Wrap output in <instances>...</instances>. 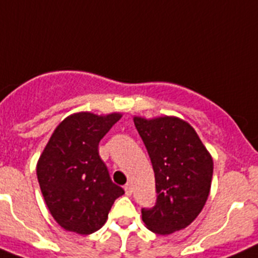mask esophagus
Here are the masks:
<instances>
[{
	"instance_id": "obj_1",
	"label": "esophagus",
	"mask_w": 258,
	"mask_h": 258,
	"mask_svg": "<svg viewBox=\"0 0 258 258\" xmlns=\"http://www.w3.org/2000/svg\"><path fill=\"white\" fill-rule=\"evenodd\" d=\"M124 192H126L127 196H131V195H132V187H131V184H130V183H127V184L124 185Z\"/></svg>"
}]
</instances>
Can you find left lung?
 I'll return each mask as SVG.
<instances>
[{
  "mask_svg": "<svg viewBox=\"0 0 258 258\" xmlns=\"http://www.w3.org/2000/svg\"><path fill=\"white\" fill-rule=\"evenodd\" d=\"M151 157L157 201L142 209L151 231L169 235L194 222L207 203L213 176V158L194 127L178 116L134 118Z\"/></svg>",
  "mask_w": 258,
  "mask_h": 258,
  "instance_id": "8db88e82",
  "label": "left lung"
}]
</instances>
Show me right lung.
<instances>
[{
  "label": "right lung",
  "instance_id": "1",
  "mask_svg": "<svg viewBox=\"0 0 258 258\" xmlns=\"http://www.w3.org/2000/svg\"><path fill=\"white\" fill-rule=\"evenodd\" d=\"M122 114L80 111L64 118L44 148L37 179L46 207L66 231L89 235L105 225L115 199L124 194L111 182L98 143Z\"/></svg>",
  "mask_w": 258,
  "mask_h": 258
}]
</instances>
